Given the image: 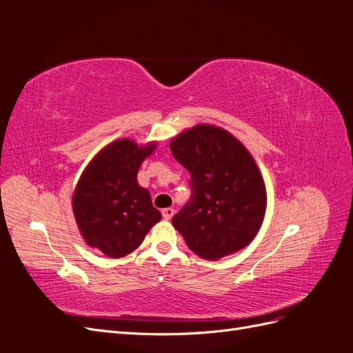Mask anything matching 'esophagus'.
I'll list each match as a JSON object with an SVG mask.
<instances>
[{
	"label": "esophagus",
	"mask_w": 353,
	"mask_h": 353,
	"mask_svg": "<svg viewBox=\"0 0 353 353\" xmlns=\"http://www.w3.org/2000/svg\"><path fill=\"white\" fill-rule=\"evenodd\" d=\"M174 213H175V210H174L172 208H165V209H162V215H163V218H165L166 221H169L170 218H172Z\"/></svg>",
	"instance_id": "34e87169"
}]
</instances>
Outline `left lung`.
Returning a JSON list of instances; mask_svg holds the SVG:
<instances>
[{
	"label": "left lung",
	"instance_id": "1",
	"mask_svg": "<svg viewBox=\"0 0 353 353\" xmlns=\"http://www.w3.org/2000/svg\"><path fill=\"white\" fill-rule=\"evenodd\" d=\"M190 172L191 199L172 218L190 250L216 261L245 248L258 234L266 190L253 157L227 131L199 125L170 141Z\"/></svg>",
	"mask_w": 353,
	"mask_h": 353
}]
</instances>
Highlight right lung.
I'll use <instances>...</instances> for the list:
<instances>
[{"label": "right lung", "instance_id": "add662e5", "mask_svg": "<svg viewBox=\"0 0 353 353\" xmlns=\"http://www.w3.org/2000/svg\"><path fill=\"white\" fill-rule=\"evenodd\" d=\"M154 147H138L131 140L109 144L83 170L74 190L73 213L81 234L110 258L134 252L162 219L150 193L137 183L138 169Z\"/></svg>", "mask_w": 353, "mask_h": 353}]
</instances>
